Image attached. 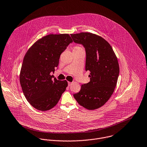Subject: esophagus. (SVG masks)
Returning a JSON list of instances; mask_svg holds the SVG:
<instances>
[{"label": "esophagus", "mask_w": 147, "mask_h": 147, "mask_svg": "<svg viewBox=\"0 0 147 147\" xmlns=\"http://www.w3.org/2000/svg\"><path fill=\"white\" fill-rule=\"evenodd\" d=\"M71 84H72V82H68V85L70 86H71Z\"/></svg>", "instance_id": "esophagus-1"}]
</instances>
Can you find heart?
<instances>
[{
  "mask_svg": "<svg viewBox=\"0 0 147 147\" xmlns=\"http://www.w3.org/2000/svg\"><path fill=\"white\" fill-rule=\"evenodd\" d=\"M81 50H84V48L80 46V45H75L74 47H73V51H81Z\"/></svg>",
  "mask_w": 147,
  "mask_h": 147,
  "instance_id": "b5f03b06",
  "label": "heart"
}]
</instances>
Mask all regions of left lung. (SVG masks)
<instances>
[{"label":"left lung","instance_id":"8db88e82","mask_svg":"<svg viewBox=\"0 0 147 147\" xmlns=\"http://www.w3.org/2000/svg\"><path fill=\"white\" fill-rule=\"evenodd\" d=\"M70 35L75 43L85 47V70L90 71V82L82 85L73 96L85 108L98 109L109 100L116 86L120 72L117 57L110 44L99 35L90 32Z\"/></svg>","mask_w":147,"mask_h":147}]
</instances>
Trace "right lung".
<instances>
[{
    "label": "right lung",
    "instance_id": "obj_1",
    "mask_svg": "<svg viewBox=\"0 0 147 147\" xmlns=\"http://www.w3.org/2000/svg\"><path fill=\"white\" fill-rule=\"evenodd\" d=\"M73 42L68 34H49L36 41L23 58L19 79L27 101L35 109L46 111L54 107L67 86L66 80H54L61 53Z\"/></svg>",
    "mask_w": 147,
    "mask_h": 147
}]
</instances>
